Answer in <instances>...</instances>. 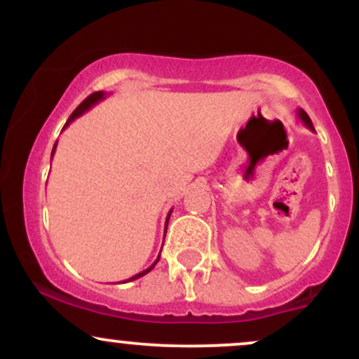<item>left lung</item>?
<instances>
[{
    "instance_id": "8db88e82",
    "label": "left lung",
    "mask_w": 359,
    "mask_h": 359,
    "mask_svg": "<svg viewBox=\"0 0 359 359\" xmlns=\"http://www.w3.org/2000/svg\"><path fill=\"white\" fill-rule=\"evenodd\" d=\"M297 114H299V118L302 119V123L304 125H306L309 130H312L314 131V126H312V121H311V118H309V114L306 113V111L304 109H297Z\"/></svg>"
}]
</instances>
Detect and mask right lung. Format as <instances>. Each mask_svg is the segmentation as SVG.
Wrapping results in <instances>:
<instances>
[{
	"label": "right lung",
	"mask_w": 359,
	"mask_h": 359,
	"mask_svg": "<svg viewBox=\"0 0 359 359\" xmlns=\"http://www.w3.org/2000/svg\"><path fill=\"white\" fill-rule=\"evenodd\" d=\"M104 97H106V94H104V93H102V90H97V93H93V94H90V96H88V97H86V100H84V101H82L79 106H77V108H76V111H74V113L71 114V116H69V119H67V123H65V125H64V128H62V130H65V128H67L69 125H71V123L74 121V119H76V118H79V116H81V114H84V113H86V111H88V109H90V108H93V106H94V104H97V102H100L101 100H104ZM55 148H57V142H55V145H53V150H52V156H53V151H55ZM170 214H172V211H170V212H168V216H167V221H165V233H167V224H168V217H170ZM158 259H160V255H158V258H156V259H155V263H154V265H150V266H148V269H147V270L140 271V273H137V275H133V277H131V278H128V280H123V283H126V282H131V280H137V278H140V277H143V275H147V273H148V271H150V270H151V269H154V266L156 265V262H158Z\"/></svg>",
	"instance_id": "1"
}]
</instances>
